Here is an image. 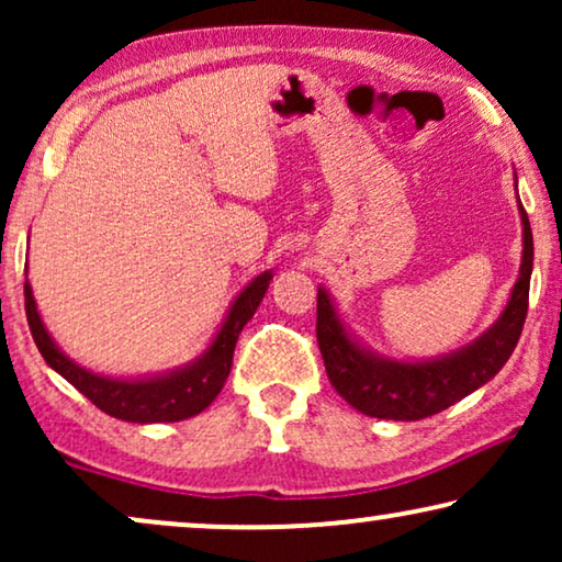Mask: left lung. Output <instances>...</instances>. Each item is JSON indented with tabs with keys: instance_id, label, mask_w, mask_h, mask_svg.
Segmentation results:
<instances>
[{
	"instance_id": "8db88e82",
	"label": "left lung",
	"mask_w": 562,
	"mask_h": 562,
	"mask_svg": "<svg viewBox=\"0 0 562 562\" xmlns=\"http://www.w3.org/2000/svg\"><path fill=\"white\" fill-rule=\"evenodd\" d=\"M519 214L525 225V250H521L519 279L514 283L502 317L479 340L445 358L406 363V360L373 356L371 350L350 340L327 291H317V342L322 360L329 383L352 409L379 419H425L448 409L502 371L525 327L535 258L532 227L521 202Z\"/></svg>"
}]
</instances>
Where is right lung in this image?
I'll use <instances>...</instances> for the list:
<instances>
[{
  "mask_svg": "<svg viewBox=\"0 0 562 562\" xmlns=\"http://www.w3.org/2000/svg\"><path fill=\"white\" fill-rule=\"evenodd\" d=\"M273 273L266 271L252 279L235 304L229 306L225 322H222L217 337L202 358L179 371L166 375H153V379H110V375L91 373L87 368L76 366L71 358H66L53 342V337L45 329L41 314H37L33 289L25 281V314L30 333L53 371H58L64 379L79 389L91 404L99 406L110 417L137 422V425H153V422H181L204 412L225 386L229 368H233L235 342L240 337L243 327L248 325L256 314L258 304L263 302L268 283Z\"/></svg>",
  "mask_w": 562,
  "mask_h": 562,
  "instance_id": "obj_1",
  "label": "right lung"
}]
</instances>
